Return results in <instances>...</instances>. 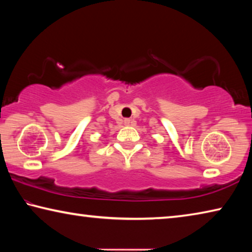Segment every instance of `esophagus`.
Instances as JSON below:
<instances>
[{
	"instance_id": "esophagus-1",
	"label": "esophagus",
	"mask_w": 252,
	"mask_h": 252,
	"mask_svg": "<svg viewBox=\"0 0 252 252\" xmlns=\"http://www.w3.org/2000/svg\"><path fill=\"white\" fill-rule=\"evenodd\" d=\"M125 125L126 126H131L132 125V120H130V119H125Z\"/></svg>"
}]
</instances>
